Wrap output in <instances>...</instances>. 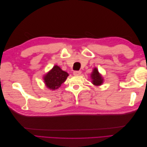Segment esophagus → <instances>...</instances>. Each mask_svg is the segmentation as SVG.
<instances>
[{
    "label": "esophagus",
    "instance_id": "1",
    "mask_svg": "<svg viewBox=\"0 0 147 147\" xmlns=\"http://www.w3.org/2000/svg\"><path fill=\"white\" fill-rule=\"evenodd\" d=\"M82 72L81 71H75V72H74V75H76V76H77V75H80L81 74Z\"/></svg>",
    "mask_w": 147,
    "mask_h": 147
}]
</instances>
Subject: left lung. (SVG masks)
Here are the masks:
<instances>
[{"label":"left lung","mask_w":147,"mask_h":147,"mask_svg":"<svg viewBox=\"0 0 147 147\" xmlns=\"http://www.w3.org/2000/svg\"><path fill=\"white\" fill-rule=\"evenodd\" d=\"M91 78L92 80V83L96 86L101 85L103 83L104 79L101 76V75L99 73L98 70L97 68L93 69L92 74H91Z\"/></svg>","instance_id":"left-lung-1"}]
</instances>
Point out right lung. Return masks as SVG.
Masks as SVG:
<instances>
[{
    "label": "right lung",
    "mask_w": 147,
    "mask_h": 147,
    "mask_svg": "<svg viewBox=\"0 0 147 147\" xmlns=\"http://www.w3.org/2000/svg\"><path fill=\"white\" fill-rule=\"evenodd\" d=\"M68 76L67 73L56 65L44 76L43 80L48 88L55 90L61 86Z\"/></svg>",
    "instance_id": "1"
}]
</instances>
